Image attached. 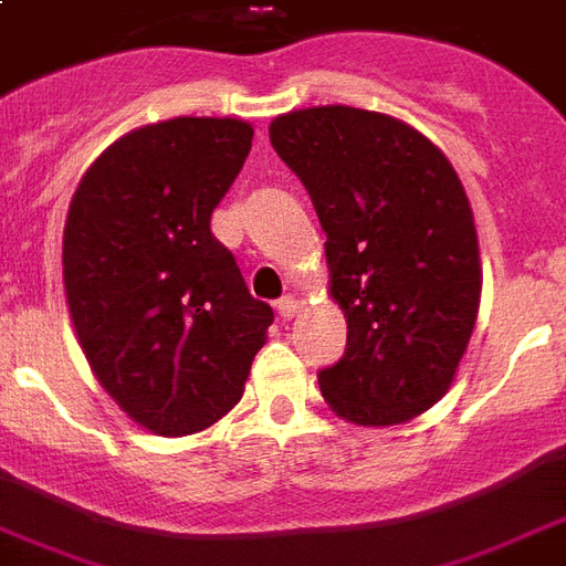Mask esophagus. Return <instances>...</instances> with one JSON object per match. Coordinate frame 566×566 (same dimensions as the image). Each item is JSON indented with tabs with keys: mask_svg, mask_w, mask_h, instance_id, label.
I'll use <instances>...</instances> for the list:
<instances>
[{
	"mask_svg": "<svg viewBox=\"0 0 566 566\" xmlns=\"http://www.w3.org/2000/svg\"><path fill=\"white\" fill-rule=\"evenodd\" d=\"M275 312L282 314L284 321H291V317H296V312H300V302H296V296H282V300L275 302Z\"/></svg>",
	"mask_w": 566,
	"mask_h": 566,
	"instance_id": "1",
	"label": "esophagus"
}]
</instances>
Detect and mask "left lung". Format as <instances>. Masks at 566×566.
Returning a JSON list of instances; mask_svg holds the SVG:
<instances>
[{"mask_svg": "<svg viewBox=\"0 0 566 566\" xmlns=\"http://www.w3.org/2000/svg\"><path fill=\"white\" fill-rule=\"evenodd\" d=\"M275 154L308 189L347 350L317 374L332 412L403 424L446 395L481 302L465 189L424 133L353 106L296 109L270 124Z\"/></svg>", "mask_w": 566, "mask_h": 566, "instance_id": "1", "label": "left lung"}]
</instances>
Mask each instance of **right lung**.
<instances>
[{
	"label": "right lung",
	"instance_id": "right-lung-1",
	"mask_svg": "<svg viewBox=\"0 0 566 566\" xmlns=\"http://www.w3.org/2000/svg\"><path fill=\"white\" fill-rule=\"evenodd\" d=\"M252 136L240 118L133 129L94 159L67 207L64 296L80 347L109 398L159 437H189L234 409L273 323L210 234Z\"/></svg>",
	"mask_w": 566,
	"mask_h": 566
}]
</instances>
